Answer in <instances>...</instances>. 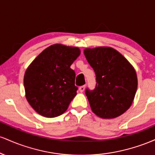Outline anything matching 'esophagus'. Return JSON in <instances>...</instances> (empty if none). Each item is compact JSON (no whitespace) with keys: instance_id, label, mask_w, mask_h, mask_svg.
<instances>
[{"instance_id":"esophagus-1","label":"esophagus","mask_w":155,"mask_h":155,"mask_svg":"<svg viewBox=\"0 0 155 155\" xmlns=\"http://www.w3.org/2000/svg\"><path fill=\"white\" fill-rule=\"evenodd\" d=\"M85 85H83V86H81V87H79V90L81 92H83L84 91V90H85Z\"/></svg>"}]
</instances>
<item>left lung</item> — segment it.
Here are the masks:
<instances>
[{"label":"left lung","mask_w":155,"mask_h":155,"mask_svg":"<svg viewBox=\"0 0 155 155\" xmlns=\"http://www.w3.org/2000/svg\"><path fill=\"white\" fill-rule=\"evenodd\" d=\"M87 60L95 71V90L85 91L92 112L103 119L120 116L132 105L138 87L134 68L118 51L109 47L86 48Z\"/></svg>","instance_id":"left-lung-1"}]
</instances>
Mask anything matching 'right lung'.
Returning <instances> with one entry per match:
<instances>
[{
    "label": "right lung",
    "mask_w": 155,
    "mask_h": 155,
    "mask_svg": "<svg viewBox=\"0 0 155 155\" xmlns=\"http://www.w3.org/2000/svg\"><path fill=\"white\" fill-rule=\"evenodd\" d=\"M80 53L78 47L53 44L40 53L26 69V99L40 115L52 118L68 109L78 90L76 74L71 65Z\"/></svg>",
    "instance_id": "add662e5"
}]
</instances>
